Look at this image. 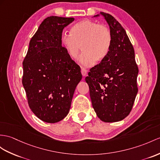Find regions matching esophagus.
I'll return each mask as SVG.
<instances>
[{"label":"esophagus","instance_id":"obj_1","mask_svg":"<svg viewBox=\"0 0 160 160\" xmlns=\"http://www.w3.org/2000/svg\"><path fill=\"white\" fill-rule=\"evenodd\" d=\"M81 74H82L83 76H86L87 75V73H88V70L85 68H82L81 67Z\"/></svg>","mask_w":160,"mask_h":160}]
</instances>
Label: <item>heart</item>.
<instances>
[{"label": "heart", "instance_id": "obj_1", "mask_svg": "<svg viewBox=\"0 0 160 160\" xmlns=\"http://www.w3.org/2000/svg\"><path fill=\"white\" fill-rule=\"evenodd\" d=\"M112 34L109 28L91 20L77 23L70 30V34H64L61 43L72 59H76L81 49L83 53L79 58L80 63L90 67L97 60L107 57L112 45Z\"/></svg>", "mask_w": 160, "mask_h": 160}]
</instances>
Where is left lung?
Returning <instances> with one entry per match:
<instances>
[{"label":"left lung","mask_w":160,"mask_h":160,"mask_svg":"<svg viewBox=\"0 0 160 160\" xmlns=\"http://www.w3.org/2000/svg\"><path fill=\"white\" fill-rule=\"evenodd\" d=\"M112 34L107 57L90 69L85 81L89 88L92 107L102 122H116L129 115L138 92V68L134 50L126 30L111 15L100 12Z\"/></svg>","instance_id":"8db88e82"}]
</instances>
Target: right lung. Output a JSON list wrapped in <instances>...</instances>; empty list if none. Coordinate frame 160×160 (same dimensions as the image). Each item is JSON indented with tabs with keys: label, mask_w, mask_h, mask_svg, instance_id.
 Instances as JSON below:
<instances>
[{
	"label": "right lung",
	"mask_w": 160,
	"mask_h": 160,
	"mask_svg": "<svg viewBox=\"0 0 160 160\" xmlns=\"http://www.w3.org/2000/svg\"><path fill=\"white\" fill-rule=\"evenodd\" d=\"M73 18H45L31 38L23 62L22 84L30 109L38 119L57 123L68 115L81 68L62 46V31Z\"/></svg>",
	"instance_id": "1"
}]
</instances>
